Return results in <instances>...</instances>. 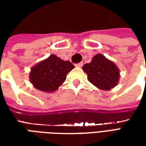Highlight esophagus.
<instances>
[{
  "mask_svg": "<svg viewBox=\"0 0 146 146\" xmlns=\"http://www.w3.org/2000/svg\"><path fill=\"white\" fill-rule=\"evenodd\" d=\"M82 66H83L82 62H79V63H77V64H76V65H75V66L78 67V68H80V67Z\"/></svg>",
  "mask_w": 146,
  "mask_h": 146,
  "instance_id": "esophagus-1",
  "label": "esophagus"
}]
</instances>
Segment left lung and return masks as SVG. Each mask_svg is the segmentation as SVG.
Masks as SVG:
<instances>
[{
    "mask_svg": "<svg viewBox=\"0 0 146 146\" xmlns=\"http://www.w3.org/2000/svg\"><path fill=\"white\" fill-rule=\"evenodd\" d=\"M83 70L92 84L105 91L116 87L119 79V70L115 63L101 54L95 55L90 63L83 66Z\"/></svg>",
    "mask_w": 146,
    "mask_h": 146,
    "instance_id": "8db88e82",
    "label": "left lung"
}]
</instances>
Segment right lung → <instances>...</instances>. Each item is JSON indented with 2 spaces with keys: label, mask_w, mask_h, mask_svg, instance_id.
<instances>
[{
  "label": "right lung",
  "mask_w": 146,
  "mask_h": 146,
  "mask_svg": "<svg viewBox=\"0 0 146 146\" xmlns=\"http://www.w3.org/2000/svg\"><path fill=\"white\" fill-rule=\"evenodd\" d=\"M73 68L74 66L70 61H64L55 54H51L31 69L30 80L40 91L53 92L63 84L67 73Z\"/></svg>",
  "instance_id": "1"
}]
</instances>
